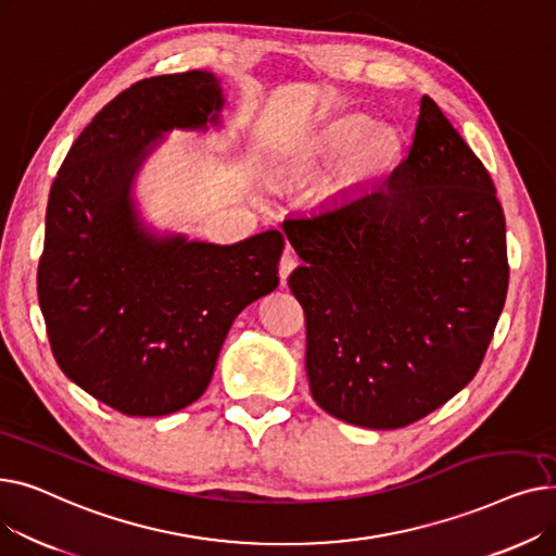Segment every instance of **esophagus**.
I'll return each instance as SVG.
<instances>
[{
	"label": "esophagus",
	"instance_id": "obj_1",
	"mask_svg": "<svg viewBox=\"0 0 556 556\" xmlns=\"http://www.w3.org/2000/svg\"><path fill=\"white\" fill-rule=\"evenodd\" d=\"M295 266H298L295 252L290 250V248H286L283 254H281V258H279V279H281V286H286V279H288L290 273L295 270Z\"/></svg>",
	"mask_w": 556,
	"mask_h": 556
}]
</instances>
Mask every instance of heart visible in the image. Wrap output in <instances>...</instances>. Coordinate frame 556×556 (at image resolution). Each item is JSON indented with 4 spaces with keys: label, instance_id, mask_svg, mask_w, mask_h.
<instances>
[{
    "label": "heart",
    "instance_id": "b5f03b06",
    "mask_svg": "<svg viewBox=\"0 0 556 556\" xmlns=\"http://www.w3.org/2000/svg\"><path fill=\"white\" fill-rule=\"evenodd\" d=\"M399 153L401 141L390 128H374L363 114H340L298 139L286 155V164L290 168H308L346 157L342 168L344 185H363L388 173Z\"/></svg>",
    "mask_w": 556,
    "mask_h": 556
}]
</instances>
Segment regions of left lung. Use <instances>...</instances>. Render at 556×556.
<instances>
[{"label":"left lung","instance_id":"8db88e82","mask_svg":"<svg viewBox=\"0 0 556 556\" xmlns=\"http://www.w3.org/2000/svg\"><path fill=\"white\" fill-rule=\"evenodd\" d=\"M302 266L306 374L325 413L415 424L473 381L505 306V214L484 164L430 97L390 178L283 220Z\"/></svg>","mask_w":556,"mask_h":556}]
</instances>
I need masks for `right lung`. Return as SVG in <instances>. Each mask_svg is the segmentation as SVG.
I'll return each instance as SVG.
<instances>
[{
	"mask_svg": "<svg viewBox=\"0 0 556 556\" xmlns=\"http://www.w3.org/2000/svg\"><path fill=\"white\" fill-rule=\"evenodd\" d=\"M212 72L143 78L87 126L49 191L38 300L63 374L128 417H164L207 390L237 315L273 293L277 229L218 245L143 223L135 178L173 130L220 128Z\"/></svg>",
	"mask_w": 556,
	"mask_h": 556,
	"instance_id": "add662e5",
	"label": "right lung"
}]
</instances>
